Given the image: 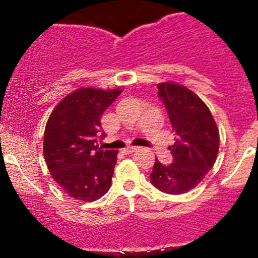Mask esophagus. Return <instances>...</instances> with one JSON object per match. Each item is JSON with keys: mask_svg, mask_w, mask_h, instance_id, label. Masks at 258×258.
I'll return each instance as SVG.
<instances>
[{"mask_svg": "<svg viewBox=\"0 0 258 258\" xmlns=\"http://www.w3.org/2000/svg\"><path fill=\"white\" fill-rule=\"evenodd\" d=\"M137 150V147H134V146H128V147H126L123 150V153H126V155H130V153L135 152V151Z\"/></svg>", "mask_w": 258, "mask_h": 258, "instance_id": "obj_1", "label": "esophagus"}]
</instances>
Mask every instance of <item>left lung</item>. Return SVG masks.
I'll list each match as a JSON object with an SVG mask.
<instances>
[{"label": "left lung", "mask_w": 258, "mask_h": 258, "mask_svg": "<svg viewBox=\"0 0 258 258\" xmlns=\"http://www.w3.org/2000/svg\"><path fill=\"white\" fill-rule=\"evenodd\" d=\"M158 97L170 117L175 144L173 161L165 166L156 158L151 183L170 195L195 188L213 167L220 147V132L204 101L184 86L172 82L157 85Z\"/></svg>", "instance_id": "left-lung-1"}]
</instances>
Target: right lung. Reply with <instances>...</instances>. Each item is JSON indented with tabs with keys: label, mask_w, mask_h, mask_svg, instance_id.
Here are the masks:
<instances>
[{
	"label": "right lung",
	"mask_w": 258,
	"mask_h": 258,
	"mask_svg": "<svg viewBox=\"0 0 258 258\" xmlns=\"http://www.w3.org/2000/svg\"><path fill=\"white\" fill-rule=\"evenodd\" d=\"M122 90L79 88L54 107L43 136V156L54 181L69 196L91 202L112 182L118 151L102 150V113Z\"/></svg>",
	"instance_id": "right-lung-1"
}]
</instances>
